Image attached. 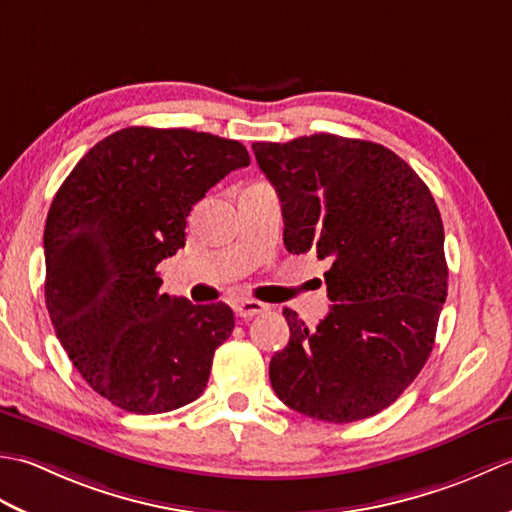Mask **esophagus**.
Instances as JSON below:
<instances>
[{"mask_svg":"<svg viewBox=\"0 0 512 512\" xmlns=\"http://www.w3.org/2000/svg\"><path fill=\"white\" fill-rule=\"evenodd\" d=\"M233 310H235L237 317L250 319V317H255V314L266 312L268 306H266V303H262V301H255V299H239L235 306H233Z\"/></svg>","mask_w":512,"mask_h":512,"instance_id":"obj_1","label":"esophagus"}]
</instances>
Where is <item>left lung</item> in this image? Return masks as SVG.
Returning <instances> with one entry per match:
<instances>
[{
  "label": "left lung",
  "instance_id": "8db88e82",
  "mask_svg": "<svg viewBox=\"0 0 512 512\" xmlns=\"http://www.w3.org/2000/svg\"><path fill=\"white\" fill-rule=\"evenodd\" d=\"M284 213L290 253H314L328 317L308 330L286 308L290 341L270 361L279 400L323 422L387 409L427 363L449 268L436 200L394 151L369 140L312 134L253 143Z\"/></svg>",
  "mask_w": 512,
  "mask_h": 512
}]
</instances>
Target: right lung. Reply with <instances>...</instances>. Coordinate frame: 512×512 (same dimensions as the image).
<instances>
[{"label":"right lung","instance_id":"obj_1","mask_svg":"<svg viewBox=\"0 0 512 512\" xmlns=\"http://www.w3.org/2000/svg\"><path fill=\"white\" fill-rule=\"evenodd\" d=\"M248 165L237 140L125 127L76 162L54 195L46 306L72 365L112 405L149 416L202 396L233 310L160 292L156 268L187 242L193 204Z\"/></svg>","mask_w":512,"mask_h":512}]
</instances>
